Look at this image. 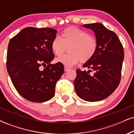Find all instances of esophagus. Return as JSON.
Returning <instances> with one entry per match:
<instances>
[{"label":"esophagus","instance_id":"34e87169","mask_svg":"<svg viewBox=\"0 0 134 134\" xmlns=\"http://www.w3.org/2000/svg\"><path fill=\"white\" fill-rule=\"evenodd\" d=\"M69 69H69L68 67H66V66H65V67H64V70H65V72H66V71H68Z\"/></svg>","mask_w":134,"mask_h":134}]
</instances>
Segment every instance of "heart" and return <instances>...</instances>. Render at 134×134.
Instances as JSON below:
<instances>
[{
	"mask_svg": "<svg viewBox=\"0 0 134 134\" xmlns=\"http://www.w3.org/2000/svg\"><path fill=\"white\" fill-rule=\"evenodd\" d=\"M68 48L69 53L56 59L55 61L66 67H72L79 61L85 63L91 60L98 49L95 37L77 27H69L62 31V37L52 41L51 49L56 56H61Z\"/></svg>",
	"mask_w": 134,
	"mask_h": 134,
	"instance_id": "1",
	"label": "heart"
}]
</instances>
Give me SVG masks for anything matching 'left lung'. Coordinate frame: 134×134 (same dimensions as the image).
I'll use <instances>...</instances> for the list:
<instances>
[{
	"label": "left lung",
	"mask_w": 134,
	"mask_h": 134,
	"mask_svg": "<svg viewBox=\"0 0 134 134\" xmlns=\"http://www.w3.org/2000/svg\"><path fill=\"white\" fill-rule=\"evenodd\" d=\"M94 31L98 42L95 54L83 64L88 70H77L74 86L77 95L90 102L99 101L111 95L119 85L124 52L116 34L101 23L83 25ZM94 71L91 76L89 72Z\"/></svg>",
	"instance_id": "8db88e82"
}]
</instances>
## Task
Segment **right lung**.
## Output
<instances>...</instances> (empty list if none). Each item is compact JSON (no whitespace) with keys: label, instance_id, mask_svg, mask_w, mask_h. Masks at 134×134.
Instances as JSON below:
<instances>
[{"label":"right lung","instance_id":"right-lung-1","mask_svg":"<svg viewBox=\"0 0 134 134\" xmlns=\"http://www.w3.org/2000/svg\"><path fill=\"white\" fill-rule=\"evenodd\" d=\"M56 34L52 28L27 27L8 43V74L18 93L31 102L43 103L53 98L55 85L64 73L63 64H51L54 58L51 43ZM42 65L46 66L43 70Z\"/></svg>","mask_w":134,"mask_h":134}]
</instances>
